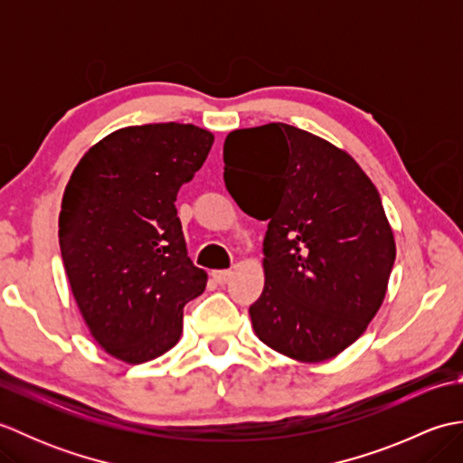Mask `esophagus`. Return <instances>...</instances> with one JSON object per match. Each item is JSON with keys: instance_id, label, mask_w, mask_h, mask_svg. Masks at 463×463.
Listing matches in <instances>:
<instances>
[{"instance_id": "obj_1", "label": "esophagus", "mask_w": 463, "mask_h": 463, "mask_svg": "<svg viewBox=\"0 0 463 463\" xmlns=\"http://www.w3.org/2000/svg\"><path fill=\"white\" fill-rule=\"evenodd\" d=\"M211 277L216 284H226L232 277V270H213Z\"/></svg>"}]
</instances>
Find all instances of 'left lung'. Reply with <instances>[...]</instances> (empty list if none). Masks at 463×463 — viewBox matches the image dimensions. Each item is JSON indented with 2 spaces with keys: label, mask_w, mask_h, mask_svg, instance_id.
<instances>
[{
  "label": "left lung",
  "mask_w": 463,
  "mask_h": 463,
  "mask_svg": "<svg viewBox=\"0 0 463 463\" xmlns=\"http://www.w3.org/2000/svg\"><path fill=\"white\" fill-rule=\"evenodd\" d=\"M222 159L232 199L269 221L254 334L294 362L336 358L376 317L396 260L376 186L352 155L287 123L231 131Z\"/></svg>",
  "instance_id": "1"
}]
</instances>
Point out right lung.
Instances as JSON below:
<instances>
[{
  "instance_id": "add662e5",
  "label": "right lung",
  "mask_w": 463,
  "mask_h": 463,
  "mask_svg": "<svg viewBox=\"0 0 463 463\" xmlns=\"http://www.w3.org/2000/svg\"><path fill=\"white\" fill-rule=\"evenodd\" d=\"M213 141L191 123L123 127L69 176L59 213L69 287L93 340L125 364L169 352L184 304L204 292L206 272L189 259L175 201Z\"/></svg>"
}]
</instances>
